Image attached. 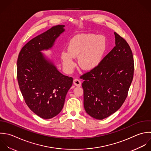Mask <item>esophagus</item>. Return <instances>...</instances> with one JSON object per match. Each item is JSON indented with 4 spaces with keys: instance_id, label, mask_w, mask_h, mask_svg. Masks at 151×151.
<instances>
[{
    "instance_id": "34e87169",
    "label": "esophagus",
    "mask_w": 151,
    "mask_h": 151,
    "mask_svg": "<svg viewBox=\"0 0 151 151\" xmlns=\"http://www.w3.org/2000/svg\"><path fill=\"white\" fill-rule=\"evenodd\" d=\"M73 84L75 86H76L78 87H79V86H81V82L80 80H79L78 79H75L73 80Z\"/></svg>"
}]
</instances>
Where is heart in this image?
Here are the masks:
<instances>
[{"label":"heart","mask_w":151,"mask_h":151,"mask_svg":"<svg viewBox=\"0 0 151 151\" xmlns=\"http://www.w3.org/2000/svg\"><path fill=\"white\" fill-rule=\"evenodd\" d=\"M106 37L102 35L82 33L73 36L69 41L68 51L62 50L60 58L65 70L71 72L75 66V58L78 64L84 70H92L101 63L107 50Z\"/></svg>","instance_id":"b5f03b06"}]
</instances>
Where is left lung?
<instances>
[{
    "instance_id": "1",
    "label": "left lung",
    "mask_w": 151,
    "mask_h": 151,
    "mask_svg": "<svg viewBox=\"0 0 151 151\" xmlns=\"http://www.w3.org/2000/svg\"><path fill=\"white\" fill-rule=\"evenodd\" d=\"M115 46L93 70L81 76L84 80L83 105L86 113L102 120L116 112L125 102L132 83L134 58L127 42L114 32Z\"/></svg>"
}]
</instances>
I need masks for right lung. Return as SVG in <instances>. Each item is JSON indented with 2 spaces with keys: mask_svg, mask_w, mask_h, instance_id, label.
<instances>
[{
  "mask_svg": "<svg viewBox=\"0 0 151 151\" xmlns=\"http://www.w3.org/2000/svg\"><path fill=\"white\" fill-rule=\"evenodd\" d=\"M65 25L53 26L28 42L17 61L20 90L30 109L39 117L50 119L62 111L73 78L62 74L41 51L51 49L65 31Z\"/></svg>",
  "mask_w": 151,
  "mask_h": 151,
  "instance_id": "obj_1",
  "label": "right lung"
}]
</instances>
